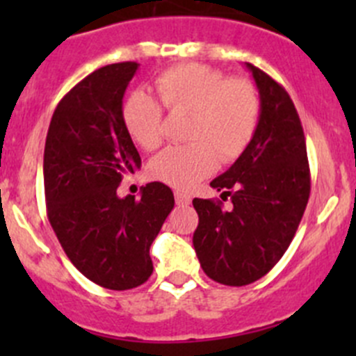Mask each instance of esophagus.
<instances>
[{"mask_svg":"<svg viewBox=\"0 0 356 356\" xmlns=\"http://www.w3.org/2000/svg\"><path fill=\"white\" fill-rule=\"evenodd\" d=\"M175 203L179 204V207H188L189 203H191V196L186 195V193L182 191H175Z\"/></svg>","mask_w":356,"mask_h":356,"instance_id":"obj_1","label":"esophagus"}]
</instances>
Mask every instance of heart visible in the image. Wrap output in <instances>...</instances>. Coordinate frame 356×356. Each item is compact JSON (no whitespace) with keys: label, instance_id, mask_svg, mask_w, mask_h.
Masks as SVG:
<instances>
[{"label":"heart","instance_id":"1","mask_svg":"<svg viewBox=\"0 0 356 356\" xmlns=\"http://www.w3.org/2000/svg\"><path fill=\"white\" fill-rule=\"evenodd\" d=\"M161 106L188 113L182 138L149 161L148 174L177 189H189L210 175L217 163L238 160L253 141L261 113L260 92L250 79L229 77L201 63H182L153 79ZM122 125L139 148L152 152L161 143V108L145 91H134L120 108Z\"/></svg>","mask_w":356,"mask_h":356}]
</instances>
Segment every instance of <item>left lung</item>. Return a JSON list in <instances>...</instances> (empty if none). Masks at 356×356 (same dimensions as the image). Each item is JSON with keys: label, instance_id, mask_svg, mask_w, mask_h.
Here are the masks:
<instances>
[{"label": "left lung", "instance_id": "left-lung-1", "mask_svg": "<svg viewBox=\"0 0 356 356\" xmlns=\"http://www.w3.org/2000/svg\"><path fill=\"white\" fill-rule=\"evenodd\" d=\"M260 92L261 113L253 141L229 170L210 182L222 201L195 198L193 236L204 274L225 286L264 277L286 253L310 198V167L303 127L279 82L246 63Z\"/></svg>", "mask_w": 356, "mask_h": 356}]
</instances>
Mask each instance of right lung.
Returning a JSON list of instances; mask_svg holds the SVG:
<instances>
[{"label":"right lung","instance_id":"add662e5","mask_svg":"<svg viewBox=\"0 0 356 356\" xmlns=\"http://www.w3.org/2000/svg\"><path fill=\"white\" fill-rule=\"evenodd\" d=\"M138 67H102L63 96L49 122L42 165L46 210L63 251L89 281L113 291L148 281L149 246L174 208L163 182L141 188V200L117 195L122 179L141 168L120 118Z\"/></svg>","mask_w":356,"mask_h":356}]
</instances>
